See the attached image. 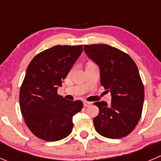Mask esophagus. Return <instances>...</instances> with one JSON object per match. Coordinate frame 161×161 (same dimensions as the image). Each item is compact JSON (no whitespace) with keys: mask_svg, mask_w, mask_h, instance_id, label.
I'll list each match as a JSON object with an SVG mask.
<instances>
[{"mask_svg":"<svg viewBox=\"0 0 161 161\" xmlns=\"http://www.w3.org/2000/svg\"><path fill=\"white\" fill-rule=\"evenodd\" d=\"M90 104H91V102H89V101H84L83 102V105L85 106V107H88Z\"/></svg>","mask_w":161,"mask_h":161,"instance_id":"esophagus-1","label":"esophagus"}]
</instances>
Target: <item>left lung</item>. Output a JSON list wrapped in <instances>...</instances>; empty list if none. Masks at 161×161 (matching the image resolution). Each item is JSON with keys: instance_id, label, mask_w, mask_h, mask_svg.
<instances>
[{"instance_id": "left-lung-1", "label": "left lung", "mask_w": 161, "mask_h": 161, "mask_svg": "<svg viewBox=\"0 0 161 161\" xmlns=\"http://www.w3.org/2000/svg\"><path fill=\"white\" fill-rule=\"evenodd\" d=\"M84 51L100 69L101 84L110 92L112 102L98 101L95 130L105 138H121L138 124L144 103V86L131 57L108 45H86Z\"/></svg>"}]
</instances>
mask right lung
Instances as JSON below:
<instances>
[{
	"mask_svg": "<svg viewBox=\"0 0 161 161\" xmlns=\"http://www.w3.org/2000/svg\"><path fill=\"white\" fill-rule=\"evenodd\" d=\"M82 53V46H56L37 54L28 65L19 105L26 126L37 138L59 141L72 131V117L83 104L64 99L57 90Z\"/></svg>",
	"mask_w": 161,
	"mask_h": 161,
	"instance_id": "add662e5",
	"label": "right lung"
}]
</instances>
